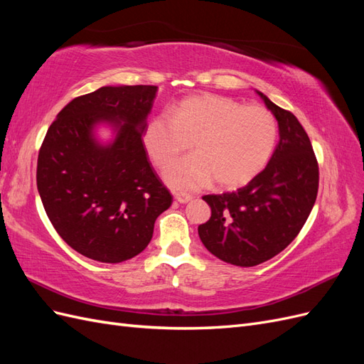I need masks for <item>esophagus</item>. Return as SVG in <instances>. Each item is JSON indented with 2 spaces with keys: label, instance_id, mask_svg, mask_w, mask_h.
<instances>
[{
  "label": "esophagus",
  "instance_id": "34e87169",
  "mask_svg": "<svg viewBox=\"0 0 364 364\" xmlns=\"http://www.w3.org/2000/svg\"><path fill=\"white\" fill-rule=\"evenodd\" d=\"M174 197H176V200H178L179 203H188L193 199V196L190 193H182V191L181 193H176Z\"/></svg>",
  "mask_w": 364,
  "mask_h": 364
}]
</instances>
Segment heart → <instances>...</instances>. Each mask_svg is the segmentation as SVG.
Segmentation results:
<instances>
[{"instance_id": "b5f03b06", "label": "heart", "mask_w": 364, "mask_h": 364, "mask_svg": "<svg viewBox=\"0 0 364 364\" xmlns=\"http://www.w3.org/2000/svg\"><path fill=\"white\" fill-rule=\"evenodd\" d=\"M196 153L165 171L174 188H199L214 178L222 186L250 182L269 164L278 141L277 118L261 105L215 94L186 97L167 114L151 117L141 134L150 161L165 168L183 150Z\"/></svg>"}]
</instances>
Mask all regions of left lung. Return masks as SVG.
<instances>
[{
    "label": "left lung",
    "instance_id": "8db88e82",
    "mask_svg": "<svg viewBox=\"0 0 364 364\" xmlns=\"http://www.w3.org/2000/svg\"><path fill=\"white\" fill-rule=\"evenodd\" d=\"M278 119L279 142L267 167L243 188L202 199L211 217L199 226L205 247L225 262L252 267L273 258L301 232L318 190V164L297 118L258 92Z\"/></svg>",
    "mask_w": 364,
    "mask_h": 364
}]
</instances>
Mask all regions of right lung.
Returning <instances> with one entry per match:
<instances>
[{"mask_svg": "<svg viewBox=\"0 0 364 364\" xmlns=\"http://www.w3.org/2000/svg\"><path fill=\"white\" fill-rule=\"evenodd\" d=\"M158 86H103L75 97L53 121L38 156L36 183L51 225L83 257L134 258L150 243L173 196L153 170L141 134ZM106 120L119 134L100 146L92 127Z\"/></svg>", "mask_w": 364, "mask_h": 364, "instance_id": "1", "label": "right lung"}]
</instances>
